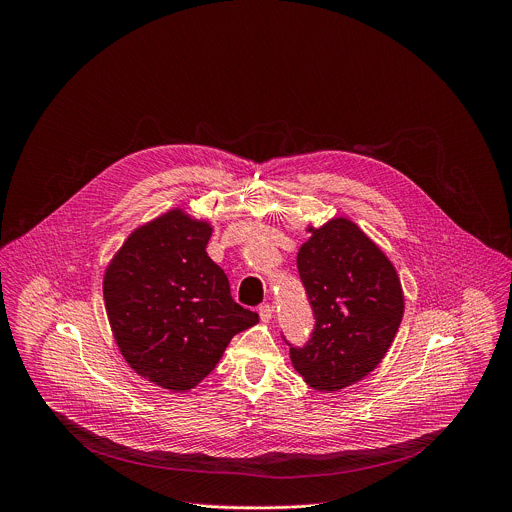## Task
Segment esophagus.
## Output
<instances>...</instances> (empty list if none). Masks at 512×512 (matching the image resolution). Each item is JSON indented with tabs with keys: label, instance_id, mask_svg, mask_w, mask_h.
<instances>
[{
	"label": "esophagus",
	"instance_id": "34e87169",
	"mask_svg": "<svg viewBox=\"0 0 512 512\" xmlns=\"http://www.w3.org/2000/svg\"><path fill=\"white\" fill-rule=\"evenodd\" d=\"M259 318H261V322H269L273 318V306H269V304L259 306Z\"/></svg>",
	"mask_w": 512,
	"mask_h": 512
}]
</instances>
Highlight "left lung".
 <instances>
[{
  "label": "left lung",
  "mask_w": 512,
  "mask_h": 512,
  "mask_svg": "<svg viewBox=\"0 0 512 512\" xmlns=\"http://www.w3.org/2000/svg\"><path fill=\"white\" fill-rule=\"evenodd\" d=\"M308 233L298 271L316 326L302 348L289 344V356L312 389L330 393L379 367L403 320L405 298L389 257L348 218Z\"/></svg>",
  "instance_id": "left-lung-1"
}]
</instances>
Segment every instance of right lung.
I'll return each instance as SVG.
<instances>
[{
	"mask_svg": "<svg viewBox=\"0 0 512 512\" xmlns=\"http://www.w3.org/2000/svg\"><path fill=\"white\" fill-rule=\"evenodd\" d=\"M212 227L182 208L137 227L107 265L103 298L129 367L184 393L212 373L231 338L259 322L231 298L206 253Z\"/></svg>",
	"mask_w": 512,
	"mask_h": 512,
	"instance_id": "obj_1",
	"label": "right lung"
}]
</instances>
